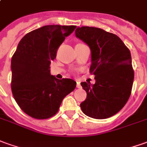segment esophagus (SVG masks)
Wrapping results in <instances>:
<instances>
[{
	"instance_id": "esophagus-1",
	"label": "esophagus",
	"mask_w": 147,
	"mask_h": 147,
	"mask_svg": "<svg viewBox=\"0 0 147 147\" xmlns=\"http://www.w3.org/2000/svg\"><path fill=\"white\" fill-rule=\"evenodd\" d=\"M77 87L78 88H81V83H80V82H78V81H77Z\"/></svg>"
}]
</instances>
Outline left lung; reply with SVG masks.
<instances>
[{
	"instance_id": "obj_1",
	"label": "left lung",
	"mask_w": 147,
	"mask_h": 147,
	"mask_svg": "<svg viewBox=\"0 0 147 147\" xmlns=\"http://www.w3.org/2000/svg\"><path fill=\"white\" fill-rule=\"evenodd\" d=\"M75 36L90 49V71L95 76L94 85L81 83L87 94L81 109L90 118H110L122 110L131 94L134 75L129 49L117 35L99 28L78 27Z\"/></svg>"
}]
</instances>
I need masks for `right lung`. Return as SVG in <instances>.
Returning <instances> with one entry per match:
<instances>
[{"label":"right lung","mask_w":147,"mask_h":147,"mask_svg":"<svg viewBox=\"0 0 147 147\" xmlns=\"http://www.w3.org/2000/svg\"><path fill=\"white\" fill-rule=\"evenodd\" d=\"M76 25H45L22 37L11 60V89L21 110L46 119L57 114L63 98L75 89L70 78L57 79L49 65L57 50Z\"/></svg>","instance_id":"obj_1"}]
</instances>
